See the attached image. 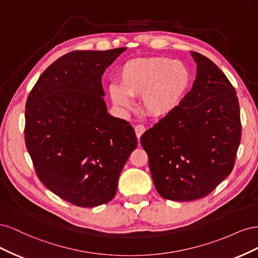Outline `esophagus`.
<instances>
[{
	"instance_id": "esophagus-1",
	"label": "esophagus",
	"mask_w": 258,
	"mask_h": 258,
	"mask_svg": "<svg viewBox=\"0 0 258 258\" xmlns=\"http://www.w3.org/2000/svg\"><path fill=\"white\" fill-rule=\"evenodd\" d=\"M135 130H136V135H137V138L140 139L141 138V136L145 132V127L143 126V124H137V126L135 127Z\"/></svg>"
}]
</instances>
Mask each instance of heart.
I'll list each match as a JSON object with an SVG mask.
<instances>
[{"label": "heart", "mask_w": 258, "mask_h": 258, "mask_svg": "<svg viewBox=\"0 0 258 258\" xmlns=\"http://www.w3.org/2000/svg\"><path fill=\"white\" fill-rule=\"evenodd\" d=\"M191 82V73L184 62L163 57L134 59L119 70V84L108 87L115 106L126 110L132 97L142 96L144 110L161 117L173 112L185 98Z\"/></svg>", "instance_id": "heart-1"}]
</instances>
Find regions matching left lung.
Wrapping results in <instances>:
<instances>
[{"label":"left lung","mask_w":258,"mask_h":258,"mask_svg":"<svg viewBox=\"0 0 258 258\" xmlns=\"http://www.w3.org/2000/svg\"><path fill=\"white\" fill-rule=\"evenodd\" d=\"M190 54L197 64L190 91L141 137L156 189L173 201L212 191L232 171L241 140L235 88L210 59Z\"/></svg>","instance_id":"obj_1"}]
</instances>
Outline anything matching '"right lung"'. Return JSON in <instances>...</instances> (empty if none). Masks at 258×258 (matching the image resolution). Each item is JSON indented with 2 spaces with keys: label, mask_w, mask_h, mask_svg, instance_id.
I'll use <instances>...</instances> for the list:
<instances>
[{
  "label": "right lung",
  "mask_w": 258,
  "mask_h": 258,
  "mask_svg": "<svg viewBox=\"0 0 258 258\" xmlns=\"http://www.w3.org/2000/svg\"><path fill=\"white\" fill-rule=\"evenodd\" d=\"M126 48L76 50L45 70L26 104L25 138L36 174L71 204H107L138 145L129 122L108 114L102 75Z\"/></svg>",
  "instance_id": "add662e5"
}]
</instances>
